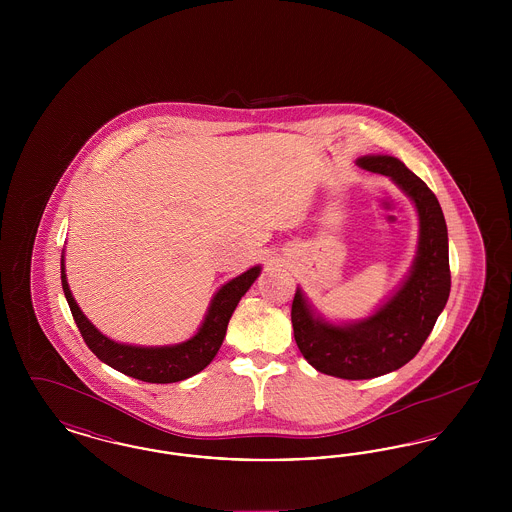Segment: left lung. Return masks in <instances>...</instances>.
Returning a JSON list of instances; mask_svg holds the SVG:
<instances>
[{
  "label": "left lung",
  "mask_w": 512,
  "mask_h": 512,
  "mask_svg": "<svg viewBox=\"0 0 512 512\" xmlns=\"http://www.w3.org/2000/svg\"><path fill=\"white\" fill-rule=\"evenodd\" d=\"M365 171L390 176L418 209L420 242L403 288L372 317L332 326L313 317L301 292L292 303L295 343L318 372L343 380H368L407 365L430 336L451 292L447 224L438 197L399 159L388 155L357 161Z\"/></svg>",
  "instance_id": "obj_1"
}]
</instances>
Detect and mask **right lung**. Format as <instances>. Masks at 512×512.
<instances>
[{"mask_svg":"<svg viewBox=\"0 0 512 512\" xmlns=\"http://www.w3.org/2000/svg\"><path fill=\"white\" fill-rule=\"evenodd\" d=\"M259 272H261L259 267L249 268L242 276L230 280L226 286L220 288L209 307L207 317L203 320V326L199 328V332L192 340L180 345H172V347H134V345H122L105 338L92 326V322L82 315V311L78 309L73 299V293L69 290L63 259H61L63 292L71 307L74 322L86 345L90 347V351L105 365L113 366L122 374L142 382H149V384H171V382L186 380L197 372H201L215 359L222 340L226 336L228 320L232 317L234 309L238 307L242 295H245V292L251 288V284L255 282V278L259 276Z\"/></svg>","mask_w":512,"mask_h":512,"instance_id":"right-lung-1","label":"right lung"}]
</instances>
